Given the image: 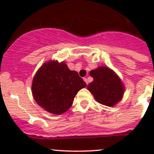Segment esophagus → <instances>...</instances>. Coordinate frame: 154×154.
<instances>
[{"label":"esophagus","instance_id":"1","mask_svg":"<svg viewBox=\"0 0 154 154\" xmlns=\"http://www.w3.org/2000/svg\"><path fill=\"white\" fill-rule=\"evenodd\" d=\"M83 80H84V81H85V82H86V84H87V85H88V79H87V78H86V77H84V78H83Z\"/></svg>","mask_w":154,"mask_h":154}]
</instances>
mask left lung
<instances>
[{"mask_svg": "<svg viewBox=\"0 0 154 154\" xmlns=\"http://www.w3.org/2000/svg\"><path fill=\"white\" fill-rule=\"evenodd\" d=\"M89 74L94 80L87 88L98 103L112 107L122 100L125 86L112 70L105 66H100L91 70Z\"/></svg>", "mask_w": 154, "mask_h": 154, "instance_id": "obj_1", "label": "left lung"}]
</instances>
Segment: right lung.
Listing matches in <instances>:
<instances>
[{"label":"right lung","instance_id":"1","mask_svg":"<svg viewBox=\"0 0 154 154\" xmlns=\"http://www.w3.org/2000/svg\"><path fill=\"white\" fill-rule=\"evenodd\" d=\"M86 83L65 63L50 60L35 73L32 93L36 103L52 114L60 115L71 106L76 94Z\"/></svg>","mask_w":154,"mask_h":154}]
</instances>
